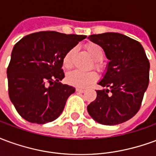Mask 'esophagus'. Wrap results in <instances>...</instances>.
Instances as JSON below:
<instances>
[{"label":"esophagus","instance_id":"esophagus-1","mask_svg":"<svg viewBox=\"0 0 156 156\" xmlns=\"http://www.w3.org/2000/svg\"><path fill=\"white\" fill-rule=\"evenodd\" d=\"M76 91L78 92V93H84L85 92V89H83V88H76Z\"/></svg>","mask_w":156,"mask_h":156}]
</instances>
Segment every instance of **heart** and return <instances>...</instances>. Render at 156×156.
<instances>
[{"label": "heart", "instance_id": "1", "mask_svg": "<svg viewBox=\"0 0 156 156\" xmlns=\"http://www.w3.org/2000/svg\"><path fill=\"white\" fill-rule=\"evenodd\" d=\"M86 50L90 54L92 58L94 60V67L98 70H100L102 65L100 62L104 58V49L101 46L96 43H88L86 45ZM74 52V49H71L64 55L62 59L63 67L67 69L72 68L73 66V55ZM98 79V74L94 71L81 72L75 70L68 73L66 76V80L72 86H75L78 88H86L88 85L91 84Z\"/></svg>", "mask_w": 156, "mask_h": 156}]
</instances>
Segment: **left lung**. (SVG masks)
<instances>
[{
	"label": "left lung",
	"mask_w": 156,
	"mask_h": 156,
	"mask_svg": "<svg viewBox=\"0 0 156 156\" xmlns=\"http://www.w3.org/2000/svg\"><path fill=\"white\" fill-rule=\"evenodd\" d=\"M101 46L109 60L98 84L97 98L87 109L99 124L115 125L134 117L140 110L150 80V62L139 41L117 32L88 37Z\"/></svg>",
	"instance_id": "8db88e82"
}]
</instances>
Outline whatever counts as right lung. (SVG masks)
Masks as SVG:
<instances>
[{
  "instance_id": "obj_1",
  "label": "right lung",
  "mask_w": 156,
  "mask_h": 156,
  "mask_svg": "<svg viewBox=\"0 0 156 156\" xmlns=\"http://www.w3.org/2000/svg\"><path fill=\"white\" fill-rule=\"evenodd\" d=\"M83 35L39 32L26 36L13 48L7 68L9 97L24 119L43 124L59 117L75 88L60 83L64 55Z\"/></svg>"
}]
</instances>
